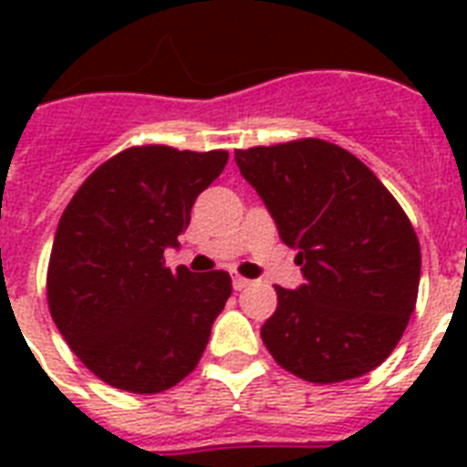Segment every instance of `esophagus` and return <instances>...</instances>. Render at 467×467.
Listing matches in <instances>:
<instances>
[{"instance_id":"obj_1","label":"esophagus","mask_w":467,"mask_h":467,"mask_svg":"<svg viewBox=\"0 0 467 467\" xmlns=\"http://www.w3.org/2000/svg\"><path fill=\"white\" fill-rule=\"evenodd\" d=\"M249 284H252L249 278L240 276V274H233V288H234V291H244Z\"/></svg>"}]
</instances>
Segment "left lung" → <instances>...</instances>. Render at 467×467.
Returning a JSON list of instances; mask_svg holds the SVG:
<instances>
[{"label":"left lung","instance_id":"left-lung-1","mask_svg":"<svg viewBox=\"0 0 467 467\" xmlns=\"http://www.w3.org/2000/svg\"><path fill=\"white\" fill-rule=\"evenodd\" d=\"M234 160L306 276L298 291L276 285L262 327L274 361L319 385L380 366L420 293V240L402 205L358 157L319 138L234 150Z\"/></svg>","mask_w":467,"mask_h":467}]
</instances>
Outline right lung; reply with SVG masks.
<instances>
[{
  "label": "right lung",
  "mask_w": 467,
  "mask_h": 467,
  "mask_svg": "<svg viewBox=\"0 0 467 467\" xmlns=\"http://www.w3.org/2000/svg\"><path fill=\"white\" fill-rule=\"evenodd\" d=\"M227 164L225 150L138 145L87 176L62 213L47 307L87 368L111 388L155 395L196 368L233 293L227 271H169L164 249Z\"/></svg>",
  "instance_id": "right-lung-1"
}]
</instances>
